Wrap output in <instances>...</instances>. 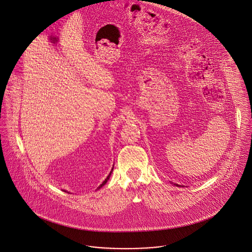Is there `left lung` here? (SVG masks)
Wrapping results in <instances>:
<instances>
[{"label": "left lung", "instance_id": "8db88e82", "mask_svg": "<svg viewBox=\"0 0 252 252\" xmlns=\"http://www.w3.org/2000/svg\"><path fill=\"white\" fill-rule=\"evenodd\" d=\"M176 185H177V186H179V185H178V184H176Z\"/></svg>", "mask_w": 252, "mask_h": 252}]
</instances>
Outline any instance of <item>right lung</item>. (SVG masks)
I'll use <instances>...</instances> for the list:
<instances>
[{
  "instance_id": "1",
  "label": "right lung",
  "mask_w": 252,
  "mask_h": 252,
  "mask_svg": "<svg viewBox=\"0 0 252 252\" xmlns=\"http://www.w3.org/2000/svg\"><path fill=\"white\" fill-rule=\"evenodd\" d=\"M112 170H113V169H112ZM112 170H111V172H112ZM111 172H110V174H109V175H108V178H107V179H106V180H105V181H104V182H103V183H102V184H101V185H100V186H99V188H101V187H102V186H104V185H105V184H106V183H107V182H108V179H109V177H110V175H111Z\"/></svg>"
}]
</instances>
